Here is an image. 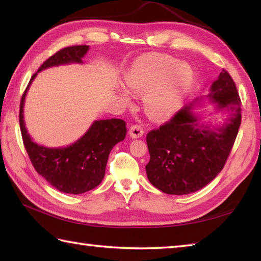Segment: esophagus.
Wrapping results in <instances>:
<instances>
[{
  "instance_id": "34e87169",
  "label": "esophagus",
  "mask_w": 261,
  "mask_h": 261,
  "mask_svg": "<svg viewBox=\"0 0 261 261\" xmlns=\"http://www.w3.org/2000/svg\"><path fill=\"white\" fill-rule=\"evenodd\" d=\"M143 134H145V131H143V129L140 125H132L129 130V135L131 138H134V139L141 138Z\"/></svg>"
}]
</instances>
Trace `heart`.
Wrapping results in <instances>:
<instances>
[{
  "mask_svg": "<svg viewBox=\"0 0 261 261\" xmlns=\"http://www.w3.org/2000/svg\"><path fill=\"white\" fill-rule=\"evenodd\" d=\"M193 83L191 66L165 54H148L138 58L124 75L126 88L132 93L143 94V110L156 121L170 118L180 108ZM119 94L123 101L130 99L124 87L119 88Z\"/></svg>",
  "mask_w": 261,
  "mask_h": 261,
  "instance_id": "obj_1",
  "label": "heart"
}]
</instances>
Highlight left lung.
Instances as JSON below:
<instances>
[{"mask_svg": "<svg viewBox=\"0 0 261 261\" xmlns=\"http://www.w3.org/2000/svg\"><path fill=\"white\" fill-rule=\"evenodd\" d=\"M205 100L214 105L207 115L224 116L223 124L205 121L206 115L197 112V104ZM240 123L239 94L233 80L223 69L206 96L196 98L167 123L147 135L150 153L146 166L149 181L170 195H186L202 190L223 169Z\"/></svg>", "mask_w": 261, "mask_h": 261, "instance_id": "8db88e82", "label": "left lung"}]
</instances>
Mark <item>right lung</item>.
Masks as SVG:
<instances>
[{
  "label": "right lung",
  "mask_w": 261,
  "mask_h": 261,
  "mask_svg": "<svg viewBox=\"0 0 261 261\" xmlns=\"http://www.w3.org/2000/svg\"><path fill=\"white\" fill-rule=\"evenodd\" d=\"M88 49L90 46L67 47L48 58L31 77L21 98L19 114L22 139L37 173L58 191L74 195L91 191L101 184L111 150L125 138V122L121 119L95 120L74 143L50 148L38 145L28 134L23 108L28 90L38 73L56 66L82 65Z\"/></svg>",
  "instance_id": "right-lung-1"
}]
</instances>
